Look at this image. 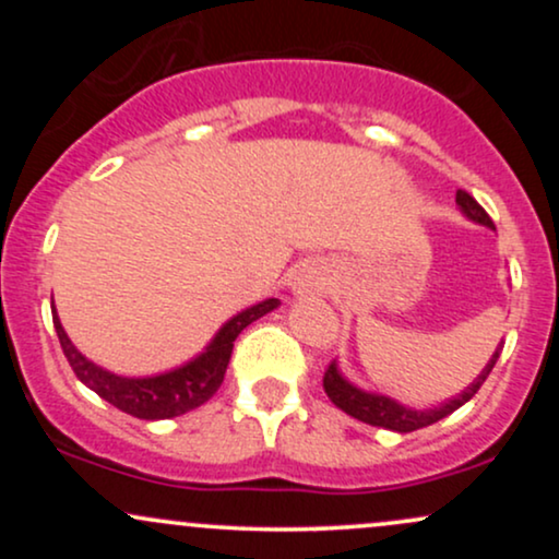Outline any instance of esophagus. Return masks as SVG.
I'll list each match as a JSON object with an SVG mask.
<instances>
[{
    "label": "esophagus",
    "mask_w": 559,
    "mask_h": 559,
    "mask_svg": "<svg viewBox=\"0 0 559 559\" xmlns=\"http://www.w3.org/2000/svg\"><path fill=\"white\" fill-rule=\"evenodd\" d=\"M292 288L297 294H323L325 292V271L316 262L301 265L292 278Z\"/></svg>",
    "instance_id": "obj_1"
}]
</instances>
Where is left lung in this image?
Segmentation results:
<instances>
[{"mask_svg": "<svg viewBox=\"0 0 559 559\" xmlns=\"http://www.w3.org/2000/svg\"><path fill=\"white\" fill-rule=\"evenodd\" d=\"M457 207L463 210V215L467 217V221L478 223V226L493 228L491 217L486 215V210L480 207L476 199H473L463 189L457 191ZM497 357H499V349L493 352L489 365H486V368L480 370V376L471 383V386L463 391V394L452 396V400H449V402L439 404V407H431V409L404 407V404H400L396 400H391V396L373 394V391L357 389L355 383H349L342 373H338V365L336 362H331L329 370H325L323 389H325V394H329V400L336 404L338 409H344L346 415H352V418L368 423V426L389 428V431H396V433H409V431H418V428L433 426V423H439L441 418H447V415H452L454 409L463 407L465 402H471L473 396H476V391L484 386L486 378H489L491 368H493V365H497Z\"/></svg>", "mask_w": 559, "mask_h": 559, "instance_id": "left-lung-1", "label": "left lung"}]
</instances>
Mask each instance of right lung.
Listing matches in <instances>:
<instances>
[{
    "label": "right lung",
    "instance_id": "obj_1",
    "mask_svg": "<svg viewBox=\"0 0 559 559\" xmlns=\"http://www.w3.org/2000/svg\"><path fill=\"white\" fill-rule=\"evenodd\" d=\"M278 305V299H265L260 301V305L247 307V310H241L239 316L230 318L228 323L215 333V338L207 344V349H204L202 355H197L194 360L181 365V368H173L168 373L146 378L115 376L110 370L86 360V357L75 349V344L68 338L60 318H57L55 305L52 320L62 352H66L70 368H73V373L79 376L81 383H86V386L96 391L102 400L110 402L112 407L123 409L128 415H133V418L168 420L189 413V409H197L199 404L207 402L210 396L221 389L236 336H239L249 323L267 316V312L275 310Z\"/></svg>",
    "mask_w": 559,
    "mask_h": 559
}]
</instances>
